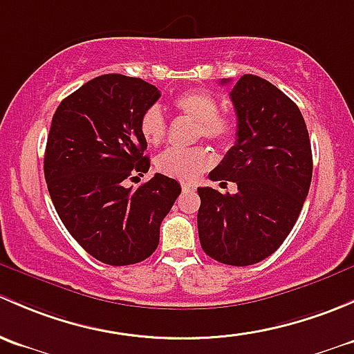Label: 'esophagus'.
<instances>
[{"instance_id":"34e87169","label":"esophagus","mask_w":354,"mask_h":354,"mask_svg":"<svg viewBox=\"0 0 354 354\" xmlns=\"http://www.w3.org/2000/svg\"><path fill=\"white\" fill-rule=\"evenodd\" d=\"M182 191L184 192L196 191V184H191V182H182Z\"/></svg>"}]
</instances>
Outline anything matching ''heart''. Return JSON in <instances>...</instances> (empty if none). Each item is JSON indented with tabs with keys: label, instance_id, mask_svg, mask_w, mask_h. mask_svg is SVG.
Segmentation results:
<instances>
[{
	"label": "heart",
	"instance_id": "b5f03b06",
	"mask_svg": "<svg viewBox=\"0 0 354 354\" xmlns=\"http://www.w3.org/2000/svg\"><path fill=\"white\" fill-rule=\"evenodd\" d=\"M174 111L182 118L198 122V136L220 145H230L236 133V122L220 114V105L209 93L201 90H187L174 100ZM143 140L151 147H158L167 134V121L158 107H150L140 121ZM213 165V155L207 148L191 150L170 148L156 158L155 167L160 174L180 182L198 180L203 172Z\"/></svg>",
	"mask_w": 354,
	"mask_h": 354
}]
</instances>
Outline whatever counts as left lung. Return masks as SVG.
<instances>
[{"label": "left lung", "mask_w": 354, "mask_h": 354, "mask_svg": "<svg viewBox=\"0 0 354 354\" xmlns=\"http://www.w3.org/2000/svg\"><path fill=\"white\" fill-rule=\"evenodd\" d=\"M230 98L236 140L209 178L235 182L236 192L199 187L198 230L214 261L250 266L276 252L297 223L310 189L312 148L300 109L268 80L243 75Z\"/></svg>", "instance_id": "left-lung-1"}]
</instances>
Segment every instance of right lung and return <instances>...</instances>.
I'll use <instances>...</instances> for the list:
<instances>
[{"label": "right lung", "mask_w": 354, "mask_h": 354, "mask_svg": "<svg viewBox=\"0 0 354 354\" xmlns=\"http://www.w3.org/2000/svg\"><path fill=\"white\" fill-rule=\"evenodd\" d=\"M158 98L141 78L111 73L80 86L53 115L44 155L50 199L73 239L104 264L150 257L180 194L176 178L162 174L126 187L150 169L140 121Z\"/></svg>", "instance_id": "add662e5"}]
</instances>
